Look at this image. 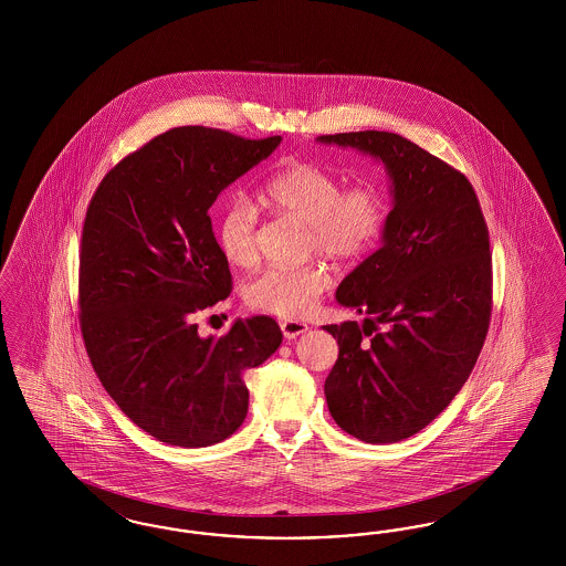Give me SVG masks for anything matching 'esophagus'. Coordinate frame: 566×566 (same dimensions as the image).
Listing matches in <instances>:
<instances>
[{
  "instance_id": "esophagus-1",
  "label": "esophagus",
  "mask_w": 566,
  "mask_h": 566,
  "mask_svg": "<svg viewBox=\"0 0 566 566\" xmlns=\"http://www.w3.org/2000/svg\"><path fill=\"white\" fill-rule=\"evenodd\" d=\"M280 328H282L286 339H295V337L303 335L307 331V324L298 323V321H282Z\"/></svg>"
}]
</instances>
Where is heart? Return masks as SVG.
I'll return each instance as SVG.
<instances>
[{
  "label": "heart",
  "mask_w": 566,
  "mask_h": 566,
  "mask_svg": "<svg viewBox=\"0 0 566 566\" xmlns=\"http://www.w3.org/2000/svg\"><path fill=\"white\" fill-rule=\"evenodd\" d=\"M261 199L275 214L307 224V248L331 261H354L367 254L388 222V201L371 185L344 189V182L314 163H293L277 171ZM216 238L224 259L235 268L259 261V212L245 197H233L218 218ZM328 289L321 265L270 268L245 284L252 310L282 318H301Z\"/></svg>",
  "instance_id": "obj_1"
}]
</instances>
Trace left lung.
Wrapping results in <instances>:
<instances>
[{
    "label": "left lung",
    "instance_id": "obj_1",
    "mask_svg": "<svg viewBox=\"0 0 566 566\" xmlns=\"http://www.w3.org/2000/svg\"><path fill=\"white\" fill-rule=\"evenodd\" d=\"M318 142L371 155L392 182L381 248L335 293L367 318L324 326L339 344L324 397L339 429L395 443L431 424L478 363L492 312L488 227L464 174L401 135Z\"/></svg>",
    "mask_w": 566,
    "mask_h": 566
}]
</instances>
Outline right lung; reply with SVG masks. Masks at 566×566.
I'll use <instances>...</instances> for the list:
<instances>
[{"label": "right lung", "mask_w": 566, "mask_h": 566, "mask_svg": "<svg viewBox=\"0 0 566 566\" xmlns=\"http://www.w3.org/2000/svg\"><path fill=\"white\" fill-rule=\"evenodd\" d=\"M282 137L176 127L112 167L81 243V331L114 403L163 443L206 448L242 427L243 374L282 344L270 316L199 337L192 314L231 293L208 210Z\"/></svg>", "instance_id": "1"}]
</instances>
